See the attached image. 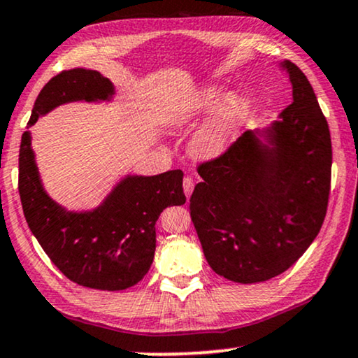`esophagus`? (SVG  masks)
<instances>
[{
  "instance_id": "34e87169",
  "label": "esophagus",
  "mask_w": 358,
  "mask_h": 358,
  "mask_svg": "<svg viewBox=\"0 0 358 358\" xmlns=\"http://www.w3.org/2000/svg\"><path fill=\"white\" fill-rule=\"evenodd\" d=\"M193 188H194V182L192 176H185L183 178V192H185V196L189 198V194L193 193Z\"/></svg>"
}]
</instances>
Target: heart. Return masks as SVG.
<instances>
[{
  "mask_svg": "<svg viewBox=\"0 0 358 358\" xmlns=\"http://www.w3.org/2000/svg\"><path fill=\"white\" fill-rule=\"evenodd\" d=\"M210 117L189 140V152L200 160H215L224 155L236 142L251 115V102L243 94L233 92L223 97V89L210 85L175 107L166 117L170 127L182 129L198 115L211 110Z\"/></svg>",
  "mask_w": 358,
  "mask_h": 358,
  "instance_id": "obj_1",
  "label": "heart"
}]
</instances>
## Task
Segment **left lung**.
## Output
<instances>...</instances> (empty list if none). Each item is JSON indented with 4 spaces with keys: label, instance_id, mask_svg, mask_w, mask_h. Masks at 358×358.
Here are the masks:
<instances>
[{
    "label": "left lung",
    "instance_id": "1",
    "mask_svg": "<svg viewBox=\"0 0 358 358\" xmlns=\"http://www.w3.org/2000/svg\"><path fill=\"white\" fill-rule=\"evenodd\" d=\"M280 66L292 84L291 106L266 130H248L224 155L198 166L203 180L189 198L208 264L241 284L262 282L291 268L327 213V120L304 72L291 61Z\"/></svg>",
    "mask_w": 358,
    "mask_h": 358
}]
</instances>
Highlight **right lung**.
I'll list each match as a JSON object with an SVG mask.
<instances>
[{
	"label": "right lung",
	"instance_id": "right-lung-1",
	"mask_svg": "<svg viewBox=\"0 0 358 358\" xmlns=\"http://www.w3.org/2000/svg\"><path fill=\"white\" fill-rule=\"evenodd\" d=\"M114 84L90 69L62 71L36 99L28 127L67 102L110 101ZM183 171L127 175L92 211H67L44 192L31 134L20 147V189L29 229L56 268L79 286L124 291L148 273L155 255V223L160 213L187 201Z\"/></svg>",
	"mask_w": 358,
	"mask_h": 358
}]
</instances>
